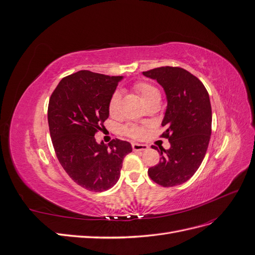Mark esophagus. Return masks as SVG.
Returning a JSON list of instances; mask_svg holds the SVG:
<instances>
[{"label":"esophagus","mask_w":255,"mask_h":255,"mask_svg":"<svg viewBox=\"0 0 255 255\" xmlns=\"http://www.w3.org/2000/svg\"><path fill=\"white\" fill-rule=\"evenodd\" d=\"M132 149L135 152H139V151H145L149 149L148 144H141V143H132Z\"/></svg>","instance_id":"obj_1"}]
</instances>
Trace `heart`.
Wrapping results in <instances>:
<instances>
[{"instance_id":"b5f03b06","label":"heart","mask_w":255,"mask_h":255,"mask_svg":"<svg viewBox=\"0 0 255 255\" xmlns=\"http://www.w3.org/2000/svg\"><path fill=\"white\" fill-rule=\"evenodd\" d=\"M134 88L138 92V94H139L141 100L145 105H149L150 103H152L154 101H160L159 90L149 83H145V82L136 83ZM120 99H121V96L119 92L118 91L114 92L113 96L110 99V102H109V112L111 115L117 114ZM123 133L130 138L138 139V138H141L144 135L145 128L142 126L130 125V126H127L123 128Z\"/></svg>"}]
</instances>
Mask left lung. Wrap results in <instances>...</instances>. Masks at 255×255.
Wrapping results in <instances>:
<instances>
[{
    "mask_svg": "<svg viewBox=\"0 0 255 255\" xmlns=\"http://www.w3.org/2000/svg\"><path fill=\"white\" fill-rule=\"evenodd\" d=\"M156 80L167 97V110L161 122L170 148L159 152V163L149 168L153 182L172 187L187 182L196 173L205 156L212 133L210 96L202 82L180 67H159L144 71Z\"/></svg>",
    "mask_w": 255,
    "mask_h": 255,
    "instance_id": "obj_1",
    "label": "left lung"
}]
</instances>
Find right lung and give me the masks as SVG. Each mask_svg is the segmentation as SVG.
Wrapping results in <instances>:
<instances>
[{
	"label": "right lung",
	"instance_id": "1",
	"mask_svg": "<svg viewBox=\"0 0 255 255\" xmlns=\"http://www.w3.org/2000/svg\"><path fill=\"white\" fill-rule=\"evenodd\" d=\"M122 76L82 70L61 80L51 95L48 122L60 165L89 191H104L118 182L129 142L98 143L95 134L109 118L110 99Z\"/></svg>",
	"mask_w": 255,
	"mask_h": 255
}]
</instances>
